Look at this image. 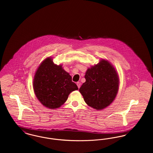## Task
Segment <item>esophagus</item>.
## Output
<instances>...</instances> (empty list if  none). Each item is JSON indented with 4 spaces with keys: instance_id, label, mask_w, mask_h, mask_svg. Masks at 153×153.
Instances as JSON below:
<instances>
[{
    "instance_id": "1",
    "label": "esophagus",
    "mask_w": 153,
    "mask_h": 153,
    "mask_svg": "<svg viewBox=\"0 0 153 153\" xmlns=\"http://www.w3.org/2000/svg\"><path fill=\"white\" fill-rule=\"evenodd\" d=\"M76 85H77V86H78V88H80V86H81V83L79 82H78L76 83Z\"/></svg>"
}]
</instances>
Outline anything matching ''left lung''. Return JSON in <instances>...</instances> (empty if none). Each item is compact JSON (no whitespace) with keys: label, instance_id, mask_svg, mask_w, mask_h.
<instances>
[{"label":"left lung","instance_id":"obj_1","mask_svg":"<svg viewBox=\"0 0 153 153\" xmlns=\"http://www.w3.org/2000/svg\"><path fill=\"white\" fill-rule=\"evenodd\" d=\"M85 78L79 92L89 106L102 110L112 102L119 90V78L111 63L101 59L88 68Z\"/></svg>","mask_w":153,"mask_h":153}]
</instances>
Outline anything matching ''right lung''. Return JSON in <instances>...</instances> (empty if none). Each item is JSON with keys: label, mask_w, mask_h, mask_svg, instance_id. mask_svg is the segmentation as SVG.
I'll use <instances>...</instances> for the list:
<instances>
[{"label": "right lung", "mask_w": 153, "mask_h": 153, "mask_svg": "<svg viewBox=\"0 0 153 153\" xmlns=\"http://www.w3.org/2000/svg\"><path fill=\"white\" fill-rule=\"evenodd\" d=\"M33 83L36 96L42 104L49 109L60 107L67 101L68 95L78 89L69 73L62 65L54 64L50 57L39 65Z\"/></svg>", "instance_id": "obj_1"}]
</instances>
